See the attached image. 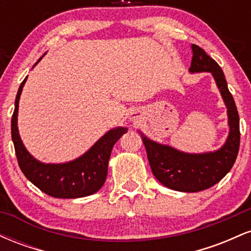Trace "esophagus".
Listing matches in <instances>:
<instances>
[{
    "label": "esophagus",
    "mask_w": 251,
    "mask_h": 251,
    "mask_svg": "<svg viewBox=\"0 0 251 251\" xmlns=\"http://www.w3.org/2000/svg\"><path fill=\"white\" fill-rule=\"evenodd\" d=\"M138 118H139V117H138V114H135V113L131 114V120H133V122H137Z\"/></svg>",
    "instance_id": "34e87169"
}]
</instances>
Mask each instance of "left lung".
Masks as SVG:
<instances>
[{
  "instance_id": "1",
  "label": "left lung",
  "mask_w": 251,
  "mask_h": 251,
  "mask_svg": "<svg viewBox=\"0 0 251 251\" xmlns=\"http://www.w3.org/2000/svg\"><path fill=\"white\" fill-rule=\"evenodd\" d=\"M190 73L209 72L226 106L229 134L223 146L216 151L188 153L165 144L151 140L139 131L154 177L166 188L181 192H198L217 184L230 171L240 149V117L234 98L227 88L218 63L196 45H191Z\"/></svg>"
}]
</instances>
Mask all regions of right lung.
<instances>
[{
  "label": "right lung",
  "instance_id": "add662e5",
  "mask_svg": "<svg viewBox=\"0 0 251 251\" xmlns=\"http://www.w3.org/2000/svg\"><path fill=\"white\" fill-rule=\"evenodd\" d=\"M25 81L27 77L17 91L15 109L11 118V139L21 171L36 188L51 197L80 198L96 194L101 189L107 177L112 149L120 137L127 132V127L109 129L91 149L71 162L59 164L40 162L25 149L17 127L19 101Z\"/></svg>",
  "mask_w": 251,
  "mask_h": 251
}]
</instances>
